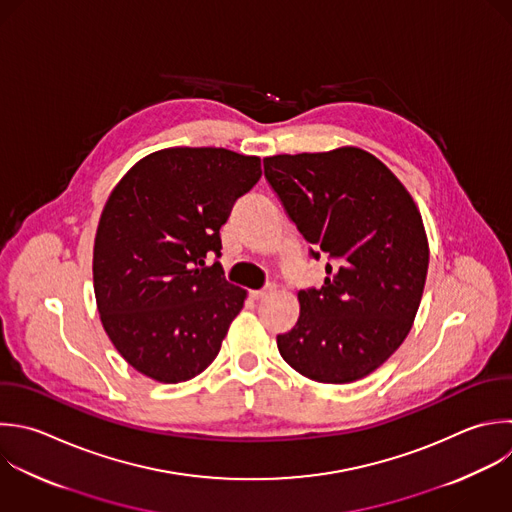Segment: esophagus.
Wrapping results in <instances>:
<instances>
[{
  "instance_id": "obj_1",
  "label": "esophagus",
  "mask_w": 512,
  "mask_h": 512,
  "mask_svg": "<svg viewBox=\"0 0 512 512\" xmlns=\"http://www.w3.org/2000/svg\"><path fill=\"white\" fill-rule=\"evenodd\" d=\"M272 286H268V288H264V290H254V292H250V298L252 300H264L268 294H272Z\"/></svg>"
}]
</instances>
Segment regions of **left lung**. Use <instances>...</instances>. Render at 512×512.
<instances>
[{
	"label": "left lung",
	"instance_id": "obj_1",
	"mask_svg": "<svg viewBox=\"0 0 512 512\" xmlns=\"http://www.w3.org/2000/svg\"><path fill=\"white\" fill-rule=\"evenodd\" d=\"M264 174L300 234L324 252L320 290H300L296 326L276 338L302 376L346 384L382 366L408 336L428 272V238L404 184L370 152L264 158Z\"/></svg>",
	"mask_w": 512,
	"mask_h": 512
}]
</instances>
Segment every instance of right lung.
Instances as JSON below:
<instances>
[{
	"instance_id": "right-lung-1",
	"label": "right lung",
	"mask_w": 512,
	"mask_h": 512,
	"mask_svg": "<svg viewBox=\"0 0 512 512\" xmlns=\"http://www.w3.org/2000/svg\"><path fill=\"white\" fill-rule=\"evenodd\" d=\"M260 176L258 156L166 148L112 190L94 240V292L106 334L134 370L176 384L218 356L248 292L206 256H220V228Z\"/></svg>"
}]
</instances>
